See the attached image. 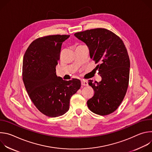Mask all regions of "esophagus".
Segmentation results:
<instances>
[{
	"mask_svg": "<svg viewBox=\"0 0 152 152\" xmlns=\"http://www.w3.org/2000/svg\"><path fill=\"white\" fill-rule=\"evenodd\" d=\"M81 85H83V86H87V85H88V81L86 80L82 79V80H81Z\"/></svg>",
	"mask_w": 152,
	"mask_h": 152,
	"instance_id": "34e87169",
	"label": "esophagus"
}]
</instances>
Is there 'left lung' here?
Wrapping results in <instances>:
<instances>
[{
    "label": "left lung",
    "mask_w": 152,
    "mask_h": 152,
    "mask_svg": "<svg viewBox=\"0 0 152 152\" xmlns=\"http://www.w3.org/2000/svg\"><path fill=\"white\" fill-rule=\"evenodd\" d=\"M85 42L90 58L99 64L94 69L102 77L100 82L88 80L94 94L87 101L94 113L106 115L114 112L123 101L128 87L130 60L123 41L111 31L103 28L75 34Z\"/></svg>",
    "instance_id": "obj_1"
}]
</instances>
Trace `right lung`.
I'll use <instances>...</instances> for the list:
<instances>
[{"label": "right lung", "instance_id": "right-lung-1", "mask_svg": "<svg viewBox=\"0 0 152 152\" xmlns=\"http://www.w3.org/2000/svg\"><path fill=\"white\" fill-rule=\"evenodd\" d=\"M70 35H55L34 40L23 60V80L34 105L43 114L56 117L69 110L70 99L80 88L77 79L63 80L56 74L62 42Z\"/></svg>", "mask_w": 152, "mask_h": 152}]
</instances>
